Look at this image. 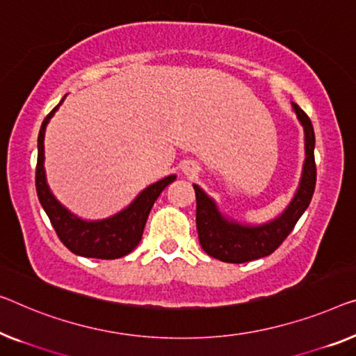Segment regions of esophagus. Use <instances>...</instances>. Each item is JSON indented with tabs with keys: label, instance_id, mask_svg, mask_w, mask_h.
<instances>
[{
	"label": "esophagus",
	"instance_id": "esophagus-1",
	"mask_svg": "<svg viewBox=\"0 0 356 356\" xmlns=\"http://www.w3.org/2000/svg\"><path fill=\"white\" fill-rule=\"evenodd\" d=\"M184 172L187 174V176H193L195 169H193V166H190V164H187V166H184Z\"/></svg>",
	"mask_w": 356,
	"mask_h": 356
}]
</instances>
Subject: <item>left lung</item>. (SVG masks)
<instances>
[{"mask_svg":"<svg viewBox=\"0 0 356 356\" xmlns=\"http://www.w3.org/2000/svg\"><path fill=\"white\" fill-rule=\"evenodd\" d=\"M291 107L304 129L305 160L293 200L278 217L264 224H243L225 216L216 200L200 185L193 184L200 245L211 257L229 264H243L270 256L293 232L297 220L309 208L316 184L315 132L304 110L294 102H291Z\"/></svg>","mask_w":356,"mask_h":356,"instance_id":"left-lung-1","label":"left lung"}]
</instances>
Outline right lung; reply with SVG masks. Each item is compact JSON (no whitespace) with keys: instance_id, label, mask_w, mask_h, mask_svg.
Segmentation results:
<instances>
[{"instance_id":"obj_1","label":"right lung","mask_w":356,"mask_h":356,"mask_svg":"<svg viewBox=\"0 0 356 356\" xmlns=\"http://www.w3.org/2000/svg\"><path fill=\"white\" fill-rule=\"evenodd\" d=\"M65 97L46 116L38 134V163H36L38 200L47 217H49L57 236L73 254L92 259H120L139 245L153 203L163 190L176 180L177 176L171 174V176H166L158 182L148 185L124 209L107 217V219L88 220L73 214L51 192L44 169L46 126L56 111L59 110Z\"/></svg>"}]
</instances>
